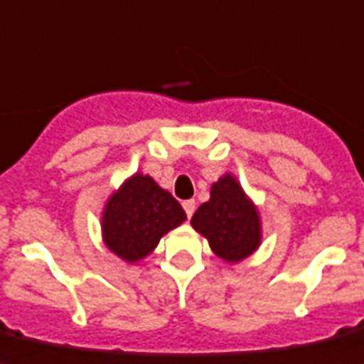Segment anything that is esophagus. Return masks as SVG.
<instances>
[{"instance_id":"1","label":"esophagus","mask_w":364,"mask_h":364,"mask_svg":"<svg viewBox=\"0 0 364 364\" xmlns=\"http://www.w3.org/2000/svg\"><path fill=\"white\" fill-rule=\"evenodd\" d=\"M182 206H184L186 215L191 217L195 213V208H197V203H195L193 198H189V200H184V203H182Z\"/></svg>"}]
</instances>
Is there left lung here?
Listing matches in <instances>:
<instances>
[{"label":"left lung","mask_w":364,"mask_h":364,"mask_svg":"<svg viewBox=\"0 0 364 364\" xmlns=\"http://www.w3.org/2000/svg\"><path fill=\"white\" fill-rule=\"evenodd\" d=\"M212 197L200 204L191 225L210 241L213 252L225 262L235 263L259 247L262 225L257 210L237 180L225 175L212 186Z\"/></svg>","instance_id":"8db88e82"}]
</instances>
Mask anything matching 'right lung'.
Listing matches in <instances>:
<instances>
[{
	"instance_id": "1",
	"label": "right lung",
	"mask_w": 364,
	"mask_h": 364,
	"mask_svg": "<svg viewBox=\"0 0 364 364\" xmlns=\"http://www.w3.org/2000/svg\"><path fill=\"white\" fill-rule=\"evenodd\" d=\"M186 220L173 195L147 175L136 173L108 198L102 213V237L112 252L129 263L156 248L161 235Z\"/></svg>"
}]
</instances>
